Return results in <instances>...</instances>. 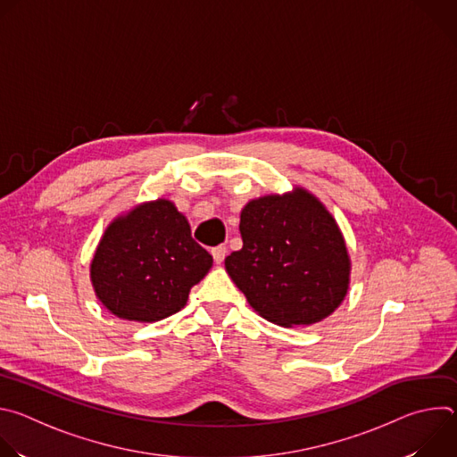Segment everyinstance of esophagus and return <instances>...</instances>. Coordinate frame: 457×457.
Here are the masks:
<instances>
[{
	"mask_svg": "<svg viewBox=\"0 0 457 457\" xmlns=\"http://www.w3.org/2000/svg\"><path fill=\"white\" fill-rule=\"evenodd\" d=\"M212 254H213L215 264H222L226 254H228V249H226V245H217V247L212 249Z\"/></svg>",
	"mask_w": 457,
	"mask_h": 457,
	"instance_id": "obj_1",
	"label": "esophagus"
}]
</instances>
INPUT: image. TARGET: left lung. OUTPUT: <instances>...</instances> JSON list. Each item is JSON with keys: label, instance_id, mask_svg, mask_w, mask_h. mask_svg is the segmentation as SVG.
<instances>
[{"label": "left lung", "instance_id": "left-lung-1", "mask_svg": "<svg viewBox=\"0 0 457 457\" xmlns=\"http://www.w3.org/2000/svg\"><path fill=\"white\" fill-rule=\"evenodd\" d=\"M242 249L226 271L249 305L273 323L329 316L349 287V254L333 215L305 189L251 201L240 213Z\"/></svg>", "mask_w": 457, "mask_h": 457}]
</instances>
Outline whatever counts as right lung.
<instances>
[{
  "instance_id": "right-lung-1",
  "label": "right lung",
  "mask_w": 457,
  "mask_h": 457,
  "mask_svg": "<svg viewBox=\"0 0 457 457\" xmlns=\"http://www.w3.org/2000/svg\"><path fill=\"white\" fill-rule=\"evenodd\" d=\"M213 256L191 237L189 224L164 199L143 204L104 231L92 260L97 298L115 316L157 321L180 311Z\"/></svg>"
}]
</instances>
